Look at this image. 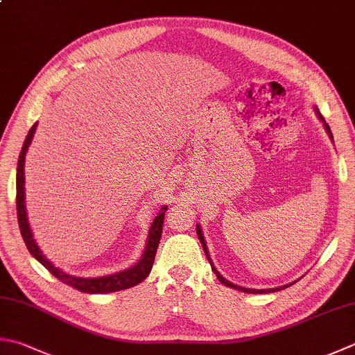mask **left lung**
<instances>
[{"label":"left lung","mask_w":355,"mask_h":355,"mask_svg":"<svg viewBox=\"0 0 355 355\" xmlns=\"http://www.w3.org/2000/svg\"><path fill=\"white\" fill-rule=\"evenodd\" d=\"M315 114H317V116H318V120H320V121L323 123V126H324L326 132H328V135H329L331 140H334V138H332V134H331V129H329V126H328V123L324 121V118L322 116V114H320V112H318V109H317V107H315ZM197 235H198V239H200L201 246H203V251H205V254H206V259L209 260V263H211V268H212V270H214V272H215V275H217L218 282H220V283H223L225 286H227V288L237 289V291H241V293H248V294H270V293H277V291H282V289H284V288H289L291 284H294V283H295V282H293V283H289V284H284V286H279V288H270V289H249V288H243V286H239V284H234L232 282H227V280L225 279V277L218 272L217 268L214 266V263H212V259H211V257H209V251H207L206 241H205V237H203V232H201V227H200V225H197Z\"/></svg>","instance_id":"left-lung-1"}]
</instances>
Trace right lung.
Wrapping results in <instances>:
<instances>
[{
	"mask_svg": "<svg viewBox=\"0 0 355 355\" xmlns=\"http://www.w3.org/2000/svg\"><path fill=\"white\" fill-rule=\"evenodd\" d=\"M37 124L35 123L31 128L29 134H27L23 149L19 152V158H18V168H17V214H18V225H19V231L21 235H23V240L26 243L29 252L37 259L41 265H43L49 272L52 275L57 277V279L62 283L69 284L75 289L81 291V293H87V294H109V293H116V291H123V289H129L135 284L141 283L146 277L150 274L152 265H154L155 260V254H157V248L159 239H162V231H163V221H164V212L168 211V206H163L162 209L158 211L157 217L154 218L149 229V237L148 241H146V248L143 251L141 259L138 260L134 266H130L128 269L121 270V272H115L110 275H104V277H95V279H86V277H75L64 272L60 268L53 266V263L51 260L46 259V255L41 252V249L38 248L37 241L33 239V234L31 231L29 226V220H27V212H26V198H24V159L27 149L33 140V134L37 130Z\"/></svg>",
	"mask_w": 355,
	"mask_h": 355,
	"instance_id": "right-lung-1",
	"label": "right lung"
}]
</instances>
